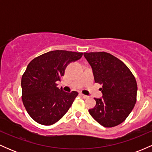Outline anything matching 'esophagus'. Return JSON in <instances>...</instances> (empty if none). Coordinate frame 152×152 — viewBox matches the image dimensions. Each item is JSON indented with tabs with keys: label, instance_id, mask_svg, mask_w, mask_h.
<instances>
[{
	"label": "esophagus",
	"instance_id": "1",
	"mask_svg": "<svg viewBox=\"0 0 152 152\" xmlns=\"http://www.w3.org/2000/svg\"><path fill=\"white\" fill-rule=\"evenodd\" d=\"M80 95V96L81 97H82V98H83V99H88V96H86V95H84V94H79Z\"/></svg>",
	"mask_w": 152,
	"mask_h": 152
}]
</instances>
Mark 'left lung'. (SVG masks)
Listing matches in <instances>:
<instances>
[{"label":"left lung","mask_w":152,"mask_h":152,"mask_svg":"<svg viewBox=\"0 0 152 152\" xmlns=\"http://www.w3.org/2000/svg\"><path fill=\"white\" fill-rule=\"evenodd\" d=\"M96 83L102 85V98L96 99L91 116L104 127H114L128 117L137 102L135 77L121 60L106 52L83 53Z\"/></svg>","instance_id":"left-lung-1"}]
</instances>
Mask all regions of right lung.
<instances>
[{
  "label": "right lung",
  "instance_id": "1",
  "mask_svg": "<svg viewBox=\"0 0 152 152\" xmlns=\"http://www.w3.org/2000/svg\"><path fill=\"white\" fill-rule=\"evenodd\" d=\"M83 53L56 50L33 59L21 78L22 101L28 114L40 124L49 126L69 111L77 91L67 93L57 87L69 63L82 57Z\"/></svg>",
  "mask_w": 152,
  "mask_h": 152
}]
</instances>
